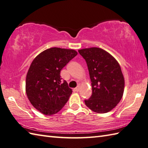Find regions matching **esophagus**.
Returning <instances> with one entry per match:
<instances>
[{
    "label": "esophagus",
    "mask_w": 148,
    "mask_h": 148,
    "mask_svg": "<svg viewBox=\"0 0 148 148\" xmlns=\"http://www.w3.org/2000/svg\"><path fill=\"white\" fill-rule=\"evenodd\" d=\"M75 91H76L77 92H78V91H79V90H80V87H79V86H77L76 88H75Z\"/></svg>",
    "instance_id": "1"
}]
</instances>
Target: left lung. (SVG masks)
Wrapping results in <instances>:
<instances>
[{"label": "left lung", "mask_w": 148, "mask_h": 148, "mask_svg": "<svg viewBox=\"0 0 148 148\" xmlns=\"http://www.w3.org/2000/svg\"><path fill=\"white\" fill-rule=\"evenodd\" d=\"M78 52L85 59L92 86V95L84 102L97 113H106L120 101L124 92L125 80L119 63L104 50L97 47Z\"/></svg>", "instance_id": "left-lung-1"}]
</instances>
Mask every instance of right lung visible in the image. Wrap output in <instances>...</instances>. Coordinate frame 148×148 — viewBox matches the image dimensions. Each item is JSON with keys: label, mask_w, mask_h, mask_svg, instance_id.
Masks as SVG:
<instances>
[{"label": "right lung", "mask_w": 148, "mask_h": 148, "mask_svg": "<svg viewBox=\"0 0 148 148\" xmlns=\"http://www.w3.org/2000/svg\"><path fill=\"white\" fill-rule=\"evenodd\" d=\"M77 55L74 50L51 48L33 60L26 77V93L35 108L53 115L64 106L72 93L61 71Z\"/></svg>", "instance_id": "right-lung-1"}]
</instances>
